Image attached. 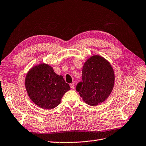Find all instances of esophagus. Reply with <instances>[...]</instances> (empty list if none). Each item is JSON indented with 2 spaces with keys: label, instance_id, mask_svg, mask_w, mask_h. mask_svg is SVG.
<instances>
[{
  "label": "esophagus",
  "instance_id": "1",
  "mask_svg": "<svg viewBox=\"0 0 146 146\" xmlns=\"http://www.w3.org/2000/svg\"><path fill=\"white\" fill-rule=\"evenodd\" d=\"M70 87L72 89H74V83H71V84H70Z\"/></svg>",
  "mask_w": 146,
  "mask_h": 146
}]
</instances>
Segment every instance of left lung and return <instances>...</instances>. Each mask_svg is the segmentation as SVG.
Instances as JSON below:
<instances>
[{
	"label": "left lung",
	"instance_id": "left-lung-1",
	"mask_svg": "<svg viewBox=\"0 0 146 146\" xmlns=\"http://www.w3.org/2000/svg\"><path fill=\"white\" fill-rule=\"evenodd\" d=\"M113 69L108 60L93 56L84 63L82 69V82L76 90L83 101L90 106H97L106 100L114 86Z\"/></svg>",
	"mask_w": 146,
	"mask_h": 146
}]
</instances>
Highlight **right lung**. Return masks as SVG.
Here are the masks:
<instances>
[{
  "label": "right lung",
  "mask_w": 146,
  "mask_h": 146,
  "mask_svg": "<svg viewBox=\"0 0 146 146\" xmlns=\"http://www.w3.org/2000/svg\"><path fill=\"white\" fill-rule=\"evenodd\" d=\"M25 88L34 103L44 109H52L61 102L70 89L62 75L54 72L47 64L42 63L29 70L25 78Z\"/></svg>",
  "instance_id": "1"
}]
</instances>
